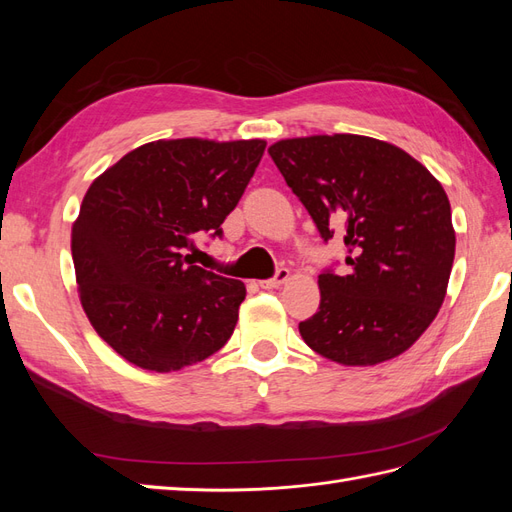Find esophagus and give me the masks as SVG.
Here are the masks:
<instances>
[{"label": "esophagus", "instance_id": "1", "mask_svg": "<svg viewBox=\"0 0 512 512\" xmlns=\"http://www.w3.org/2000/svg\"><path fill=\"white\" fill-rule=\"evenodd\" d=\"M288 277H290V271L282 267V269H277V271H275V275H273V277H269V280H260V282H258V286H260V288H265V290H269V288H277L280 284H284V282L288 280Z\"/></svg>", "mask_w": 512, "mask_h": 512}]
</instances>
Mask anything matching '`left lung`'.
Returning <instances> with one entry per match:
<instances>
[{
  "label": "left lung",
  "mask_w": 512,
  "mask_h": 512,
  "mask_svg": "<svg viewBox=\"0 0 512 512\" xmlns=\"http://www.w3.org/2000/svg\"><path fill=\"white\" fill-rule=\"evenodd\" d=\"M324 243L344 232L350 271L318 275L305 344L342 365L408 350L436 318L455 258L446 192L404 149L369 136L288 138L269 147Z\"/></svg>",
  "instance_id": "left-lung-1"
}]
</instances>
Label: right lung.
<instances>
[{"label":"right lung","instance_id":"1","mask_svg":"<svg viewBox=\"0 0 512 512\" xmlns=\"http://www.w3.org/2000/svg\"><path fill=\"white\" fill-rule=\"evenodd\" d=\"M265 147L156 141L91 183L72 226L76 282L89 322L126 361L177 371L230 339L245 286L188 252L196 235L222 239Z\"/></svg>","mask_w":512,"mask_h":512}]
</instances>
